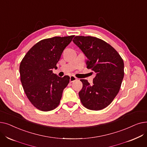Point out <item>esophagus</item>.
<instances>
[{"instance_id":"esophagus-1","label":"esophagus","mask_w":147,"mask_h":147,"mask_svg":"<svg viewBox=\"0 0 147 147\" xmlns=\"http://www.w3.org/2000/svg\"><path fill=\"white\" fill-rule=\"evenodd\" d=\"M77 79H77L75 76H70V79H69V82H70L71 83H72V82L76 81Z\"/></svg>"}]
</instances>
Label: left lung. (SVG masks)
Instances as JSON below:
<instances>
[{
    "instance_id": "obj_1",
    "label": "left lung",
    "mask_w": 147,
    "mask_h": 147,
    "mask_svg": "<svg viewBox=\"0 0 147 147\" xmlns=\"http://www.w3.org/2000/svg\"><path fill=\"white\" fill-rule=\"evenodd\" d=\"M73 41L87 57V68L96 73L92 85L80 80V101L89 110H102L119 93L124 77L123 60L110 45L97 37L76 36Z\"/></svg>"
}]
</instances>
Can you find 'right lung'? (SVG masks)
Masks as SVG:
<instances>
[{
	"instance_id": "add662e5",
	"label": "right lung",
	"mask_w": 147,
	"mask_h": 147,
	"mask_svg": "<svg viewBox=\"0 0 147 147\" xmlns=\"http://www.w3.org/2000/svg\"><path fill=\"white\" fill-rule=\"evenodd\" d=\"M74 36L45 38L35 44L26 54L20 65L22 86L36 109L54 110L59 104L69 77L60 78L52 72L64 49Z\"/></svg>"
}]
</instances>
